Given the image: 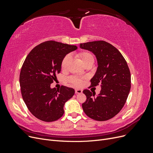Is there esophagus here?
Wrapping results in <instances>:
<instances>
[{
    "instance_id": "1",
    "label": "esophagus",
    "mask_w": 153,
    "mask_h": 153,
    "mask_svg": "<svg viewBox=\"0 0 153 153\" xmlns=\"http://www.w3.org/2000/svg\"><path fill=\"white\" fill-rule=\"evenodd\" d=\"M75 93L76 94H82V91L81 89H75Z\"/></svg>"
}]
</instances>
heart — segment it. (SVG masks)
Here are the masks:
<instances>
[{"label": "heart", "instance_id": "b5f03b06", "mask_svg": "<svg viewBox=\"0 0 153 153\" xmlns=\"http://www.w3.org/2000/svg\"><path fill=\"white\" fill-rule=\"evenodd\" d=\"M78 57L80 58L82 64H84V65H85V64L87 63H90V62L93 63L94 62V57L93 56V55H92L91 52H87V51H84V52H80L78 54ZM70 61H71L70 56L68 55H66V56L63 58L61 64V69L62 71L66 70ZM68 80L73 85H76V86H80L83 83V80L82 78H78L76 76H70Z\"/></svg>", "mask_w": 153, "mask_h": 153}]
</instances>
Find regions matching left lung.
I'll return each instance as SVG.
<instances>
[{
	"mask_svg": "<svg viewBox=\"0 0 153 153\" xmlns=\"http://www.w3.org/2000/svg\"><path fill=\"white\" fill-rule=\"evenodd\" d=\"M82 49L93 53L98 66L91 80V87L100 85L97 97L89 90L83 91L87 99L82 103L85 114L96 121L112 119L121 110L131 88V74L126 60L113 45L105 41L80 43Z\"/></svg>",
	"mask_w": 153,
	"mask_h": 153,
	"instance_id": "left-lung-1",
	"label": "left lung"
}]
</instances>
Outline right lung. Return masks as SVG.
<instances>
[{
	"mask_svg": "<svg viewBox=\"0 0 153 153\" xmlns=\"http://www.w3.org/2000/svg\"><path fill=\"white\" fill-rule=\"evenodd\" d=\"M77 49L75 45L47 41L37 45L27 55L20 74L23 100L30 113L41 121L53 122L61 118L64 105L75 94L73 88L50 87L61 72L62 60Z\"/></svg>",
	"mask_w": 153,
	"mask_h": 153,
	"instance_id": "right-lung-1",
	"label": "right lung"
}]
</instances>
